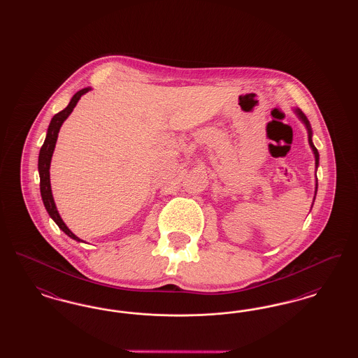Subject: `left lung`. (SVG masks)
Listing matches in <instances>:
<instances>
[{"label":"left lung","instance_id":"obj_1","mask_svg":"<svg viewBox=\"0 0 358 358\" xmlns=\"http://www.w3.org/2000/svg\"><path fill=\"white\" fill-rule=\"evenodd\" d=\"M295 114L299 117V120H302V122L305 123V126H306L307 133H308V145L311 146L313 153H314V157H315V168H318V164H320V154H318V150H317V148L314 146L313 139H311V136H313V131H311L310 122L307 120L306 115H305L299 108H295ZM315 176H317V174H315ZM317 187H318V184H315V194H317Z\"/></svg>","mask_w":358,"mask_h":358}]
</instances>
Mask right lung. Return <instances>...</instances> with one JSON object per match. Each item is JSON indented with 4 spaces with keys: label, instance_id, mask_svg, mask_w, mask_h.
<instances>
[{
    "label": "right lung",
    "instance_id": "obj_1",
    "mask_svg": "<svg viewBox=\"0 0 358 358\" xmlns=\"http://www.w3.org/2000/svg\"><path fill=\"white\" fill-rule=\"evenodd\" d=\"M91 88L87 87L83 88L80 91H78L71 102L69 103V106L62 110L60 113H57L53 118H52L51 123L48 126V131H47V136H45V141L40 149V154H38V174H40V192H41V199H43V203L44 206L47 209V212L50 213L53 222H56L59 225V228L66 234L69 235V238L76 240V241H83L80 238H78L76 235H73L69 229V227L64 224V222L62 220L57 209H56V205L53 201V196H52L51 190V180H50V166H51V158L53 150H55V145H56V141H57V136H59V130L63 124V122L69 118V114L72 113V110L75 108V106L79 102L80 96L85 95V92H88Z\"/></svg>",
    "mask_w": 358,
    "mask_h": 358
}]
</instances>
